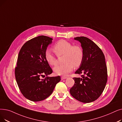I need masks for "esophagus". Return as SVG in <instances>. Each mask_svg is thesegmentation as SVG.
<instances>
[{
    "mask_svg": "<svg viewBox=\"0 0 122 122\" xmlns=\"http://www.w3.org/2000/svg\"><path fill=\"white\" fill-rule=\"evenodd\" d=\"M67 78V77H66V76H61V78L62 80H64V79H66Z\"/></svg>",
    "mask_w": 122,
    "mask_h": 122,
    "instance_id": "esophagus-1",
    "label": "esophagus"
}]
</instances>
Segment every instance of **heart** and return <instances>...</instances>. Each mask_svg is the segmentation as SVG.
<instances>
[{"label":"heart","instance_id":"1","mask_svg":"<svg viewBox=\"0 0 122 122\" xmlns=\"http://www.w3.org/2000/svg\"><path fill=\"white\" fill-rule=\"evenodd\" d=\"M53 50L58 57L64 55V64L57 66L53 69L57 75H67L73 70L74 66H80L83 61L84 53L81 47L78 45H73L70 42L66 40H61L57 42ZM45 59L51 66H56L58 64L57 58L50 50L46 51Z\"/></svg>","mask_w":122,"mask_h":122}]
</instances>
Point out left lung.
Instances as JSON below:
<instances>
[{"instance_id": "8db88e82", "label": "left lung", "mask_w": 122, "mask_h": 122, "mask_svg": "<svg viewBox=\"0 0 122 122\" xmlns=\"http://www.w3.org/2000/svg\"><path fill=\"white\" fill-rule=\"evenodd\" d=\"M74 39L81 44L84 57L75 74L81 78H73L74 86L70 89L72 96L79 101L88 103L97 100L102 94L107 82V68L103 52L91 40L86 37Z\"/></svg>"}]
</instances>
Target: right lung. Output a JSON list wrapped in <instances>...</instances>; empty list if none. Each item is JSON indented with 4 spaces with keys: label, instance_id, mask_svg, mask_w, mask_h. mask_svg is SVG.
Segmentation results:
<instances>
[{
    "label": "right lung",
    "instance_id": "right-lung-1",
    "mask_svg": "<svg viewBox=\"0 0 122 122\" xmlns=\"http://www.w3.org/2000/svg\"><path fill=\"white\" fill-rule=\"evenodd\" d=\"M53 39L44 35L31 39L22 46L15 69V76L18 87L23 96L32 101H41L52 93L61 77H41L52 73L45 59L47 47Z\"/></svg>",
    "mask_w": 122,
    "mask_h": 122
}]
</instances>
